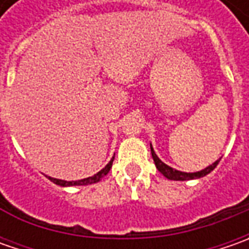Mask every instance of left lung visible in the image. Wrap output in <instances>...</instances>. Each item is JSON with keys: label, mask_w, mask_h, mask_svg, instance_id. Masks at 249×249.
<instances>
[{"label": "left lung", "mask_w": 249, "mask_h": 249, "mask_svg": "<svg viewBox=\"0 0 249 249\" xmlns=\"http://www.w3.org/2000/svg\"><path fill=\"white\" fill-rule=\"evenodd\" d=\"M151 154H152V159H154V162H155V166L158 169L159 172L163 175V176L169 178V180H176V181H186V180H194V178H201V177L206 176V175H209L216 166H217V163H219V160L220 158L215 160L212 165H209V166H206L205 169H202V170H199V172H193V173H187V172H180V170H176V169H173V167H170L166 163H163L160 159L158 158V155L155 154V151L152 148V144H151Z\"/></svg>", "instance_id": "1"}]
</instances>
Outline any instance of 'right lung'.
Here are the masks:
<instances>
[{"label":"right lung","instance_id":"obj_1","mask_svg":"<svg viewBox=\"0 0 249 249\" xmlns=\"http://www.w3.org/2000/svg\"><path fill=\"white\" fill-rule=\"evenodd\" d=\"M113 159H115V155L112 157V159L109 160V163L104 167L102 170H100L98 173H95L94 176L87 177V178H83V180H77V181H66V180H59V178H53V177H50V176H48V178H50L53 183H55V184H58V186H61V187L89 186V184H94V183H98V181H101V178H102V177L107 176V175L109 173L110 167H112V163H113Z\"/></svg>","mask_w":249,"mask_h":249}]
</instances>
